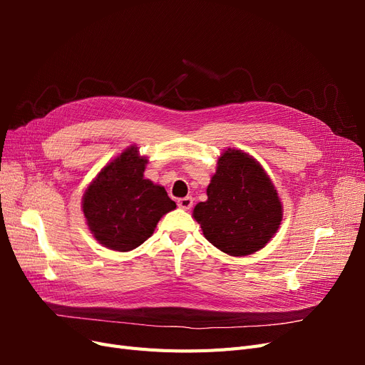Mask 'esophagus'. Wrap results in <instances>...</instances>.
<instances>
[{
    "instance_id": "obj_1",
    "label": "esophagus",
    "mask_w": 365,
    "mask_h": 365,
    "mask_svg": "<svg viewBox=\"0 0 365 365\" xmlns=\"http://www.w3.org/2000/svg\"><path fill=\"white\" fill-rule=\"evenodd\" d=\"M178 205H180V208H182V210H190L192 205H193V197H192V196L181 197V200H178Z\"/></svg>"
}]
</instances>
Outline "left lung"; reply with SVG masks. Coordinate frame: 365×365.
I'll list each match as a JSON object with an SVG mask.
<instances>
[{"mask_svg":"<svg viewBox=\"0 0 365 365\" xmlns=\"http://www.w3.org/2000/svg\"><path fill=\"white\" fill-rule=\"evenodd\" d=\"M193 217L210 244L242 257L262 250L277 233L283 207L259 161L228 148L217 160L207 201L196 204Z\"/></svg>","mask_w":365,"mask_h":365,"instance_id":"1","label":"left lung"}]
</instances>
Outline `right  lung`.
I'll list each match as a JSON object with an SVG mask.
<instances>
[{
    "instance_id": "obj_1",
    "label": "right lung",
    "mask_w": 365,
    "mask_h": 365,
    "mask_svg": "<svg viewBox=\"0 0 365 365\" xmlns=\"http://www.w3.org/2000/svg\"><path fill=\"white\" fill-rule=\"evenodd\" d=\"M146 157L130 146L108 163L88 185L82 210L98 244L130 251L153 235L158 220L176 208L164 187L145 178Z\"/></svg>"
}]
</instances>
